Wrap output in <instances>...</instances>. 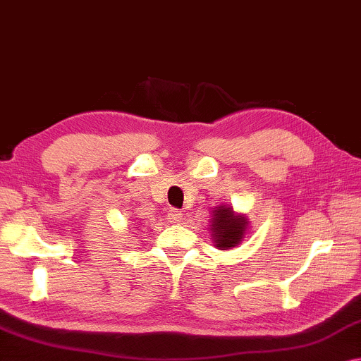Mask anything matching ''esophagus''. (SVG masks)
Masks as SVG:
<instances>
[{
    "label": "esophagus",
    "instance_id": "esophagus-1",
    "mask_svg": "<svg viewBox=\"0 0 361 361\" xmlns=\"http://www.w3.org/2000/svg\"><path fill=\"white\" fill-rule=\"evenodd\" d=\"M168 219L171 221V223H177V221L182 219V212L177 208H171L168 213Z\"/></svg>",
    "mask_w": 361,
    "mask_h": 361
}]
</instances>
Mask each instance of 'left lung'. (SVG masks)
Masks as SVG:
<instances>
[{"label":"left lung","mask_w":361,"mask_h":361,"mask_svg":"<svg viewBox=\"0 0 361 361\" xmlns=\"http://www.w3.org/2000/svg\"><path fill=\"white\" fill-rule=\"evenodd\" d=\"M212 223L216 247H219L221 250H227V248L235 247L237 243H240L247 219L240 218V216H234V212L231 208L221 207L214 212Z\"/></svg>","instance_id":"1"}]
</instances>
